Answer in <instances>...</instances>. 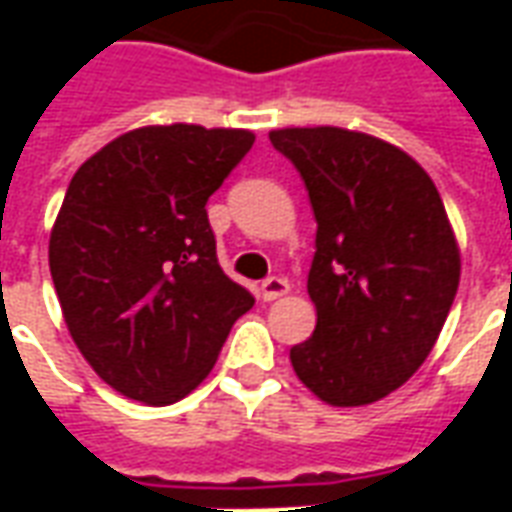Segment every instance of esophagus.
<instances>
[{
  "instance_id": "34e87169",
  "label": "esophagus",
  "mask_w": 512,
  "mask_h": 512,
  "mask_svg": "<svg viewBox=\"0 0 512 512\" xmlns=\"http://www.w3.org/2000/svg\"><path fill=\"white\" fill-rule=\"evenodd\" d=\"M288 293H290L288 279H282V277H271L260 285V299L263 301H277L282 299V296H288Z\"/></svg>"
}]
</instances>
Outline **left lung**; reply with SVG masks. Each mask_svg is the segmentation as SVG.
Segmentation results:
<instances>
[{
	"label": "left lung",
	"mask_w": 512,
	"mask_h": 512,
	"mask_svg": "<svg viewBox=\"0 0 512 512\" xmlns=\"http://www.w3.org/2000/svg\"><path fill=\"white\" fill-rule=\"evenodd\" d=\"M318 222L307 293L318 323L290 348L323 403H376L414 376L447 321L461 249L439 189L400 147L337 126L277 128Z\"/></svg>",
	"instance_id": "8db88e82"
}]
</instances>
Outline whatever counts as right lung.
<instances>
[{"label":"right lung","instance_id":"right-lung-1","mask_svg":"<svg viewBox=\"0 0 512 512\" xmlns=\"http://www.w3.org/2000/svg\"><path fill=\"white\" fill-rule=\"evenodd\" d=\"M255 145L246 128L142 126L71 178L49 268L73 343L120 395L169 406L211 373L252 293L216 257L205 202Z\"/></svg>","mask_w":512,"mask_h":512}]
</instances>
